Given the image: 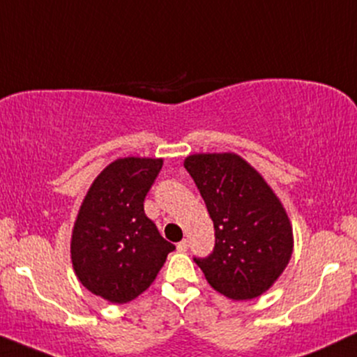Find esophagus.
<instances>
[{
	"label": "esophagus",
	"instance_id": "obj_1",
	"mask_svg": "<svg viewBox=\"0 0 357 357\" xmlns=\"http://www.w3.org/2000/svg\"><path fill=\"white\" fill-rule=\"evenodd\" d=\"M178 252H188V240H181L178 245H176Z\"/></svg>",
	"mask_w": 357,
	"mask_h": 357
}]
</instances>
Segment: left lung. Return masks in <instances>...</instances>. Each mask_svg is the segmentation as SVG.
Segmentation results:
<instances>
[{"mask_svg": "<svg viewBox=\"0 0 357 357\" xmlns=\"http://www.w3.org/2000/svg\"><path fill=\"white\" fill-rule=\"evenodd\" d=\"M184 167L215 227V248L208 257H195L196 265L228 298L261 296L292 257V227L282 203L236 154H192Z\"/></svg>", "mask_w": 357, "mask_h": 357, "instance_id": "left-lung-1", "label": "left lung"}]
</instances>
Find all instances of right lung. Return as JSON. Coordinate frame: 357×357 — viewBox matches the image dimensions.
Returning <instances> with one entry per match:
<instances>
[{
	"mask_svg": "<svg viewBox=\"0 0 357 357\" xmlns=\"http://www.w3.org/2000/svg\"><path fill=\"white\" fill-rule=\"evenodd\" d=\"M161 167L162 159H117L97 176L77 216L73 270L85 289L114 304L141 296L176 248L144 213Z\"/></svg>",
	"mask_w": 357,
	"mask_h": 357,
	"instance_id": "right-lung-1",
	"label": "right lung"
}]
</instances>
